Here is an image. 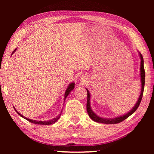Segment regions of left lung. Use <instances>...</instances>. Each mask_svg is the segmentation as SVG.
<instances>
[{
	"label": "left lung",
	"mask_w": 154,
	"mask_h": 154,
	"mask_svg": "<svg viewBox=\"0 0 154 154\" xmlns=\"http://www.w3.org/2000/svg\"><path fill=\"white\" fill-rule=\"evenodd\" d=\"M140 58H141V65H140V75H141V81H142V89H141V94H140V97L138 99V102L136 104L134 107L127 114H124V115L122 116L116 117L114 118V119H103V118H100L98 116L97 114H94L92 110L91 109V105H90V94L89 91L87 89V111L88 112V114L90 116V118L93 120L99 123H103V124H117L122 122L123 120L126 119L128 117H129L131 114H132L134 112L138 109L140 103H141V100L143 97V89H144V85H145V70H144V67H143V57L141 54H140Z\"/></svg>",
	"instance_id": "left-lung-1"
}]
</instances>
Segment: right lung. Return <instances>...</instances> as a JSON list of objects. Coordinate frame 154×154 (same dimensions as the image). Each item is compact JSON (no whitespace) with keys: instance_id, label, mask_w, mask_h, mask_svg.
I'll return each mask as SVG.
<instances>
[{"instance_id":"obj_1","label":"right lung","mask_w":154,"mask_h":154,"mask_svg":"<svg viewBox=\"0 0 154 154\" xmlns=\"http://www.w3.org/2000/svg\"><path fill=\"white\" fill-rule=\"evenodd\" d=\"M14 51H15V50H14ZM14 51H13L12 53H14ZM74 87H75V83H71V84L69 85L68 88H67L66 91H65V99H66V97H67L68 94H69V93L71 92V91L74 89ZM14 110L16 111V110L15 109H14ZM16 112H17V111H16ZM17 113L19 114L20 116H22V118H24V119L27 120L29 121V122H30L34 123V124H40V125H50V124H53L54 123L57 122V120H58L59 119H60V117L61 114V113H60V114H59L58 116H57L56 117L54 118V119H53L52 120H49V121H38V120H30V119H27V118H26L25 116H22V114H20L19 112H17Z\"/></svg>"}]
</instances>
